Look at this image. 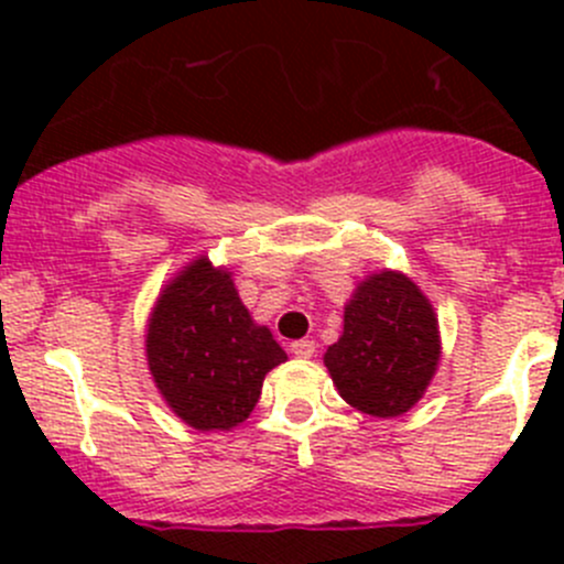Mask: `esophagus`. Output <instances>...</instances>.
<instances>
[{"label": "esophagus", "mask_w": 564, "mask_h": 564, "mask_svg": "<svg viewBox=\"0 0 564 564\" xmlns=\"http://www.w3.org/2000/svg\"><path fill=\"white\" fill-rule=\"evenodd\" d=\"M292 355L300 357V360H308V357L316 355V344L311 338L294 340V344H292Z\"/></svg>", "instance_id": "esophagus-1"}]
</instances>
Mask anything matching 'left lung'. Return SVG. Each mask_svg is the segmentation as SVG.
Listing matches in <instances>:
<instances>
[{
  "label": "left lung",
  "instance_id": "1",
  "mask_svg": "<svg viewBox=\"0 0 564 564\" xmlns=\"http://www.w3.org/2000/svg\"><path fill=\"white\" fill-rule=\"evenodd\" d=\"M436 362L434 308L398 272H379L357 286L344 311V335L324 355L340 398L373 417H398L412 409Z\"/></svg>",
  "mask_w": 564,
  "mask_h": 564
}]
</instances>
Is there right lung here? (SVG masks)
I'll return each mask as SVG.
<instances>
[{
  "mask_svg": "<svg viewBox=\"0 0 564 564\" xmlns=\"http://www.w3.org/2000/svg\"><path fill=\"white\" fill-rule=\"evenodd\" d=\"M147 360L169 406L198 431H226L253 412L261 382L286 351L250 322L231 275L198 259L161 294Z\"/></svg>",
  "mask_w": 564,
  "mask_h": 564,
  "instance_id": "add662e5",
  "label": "right lung"
}]
</instances>
